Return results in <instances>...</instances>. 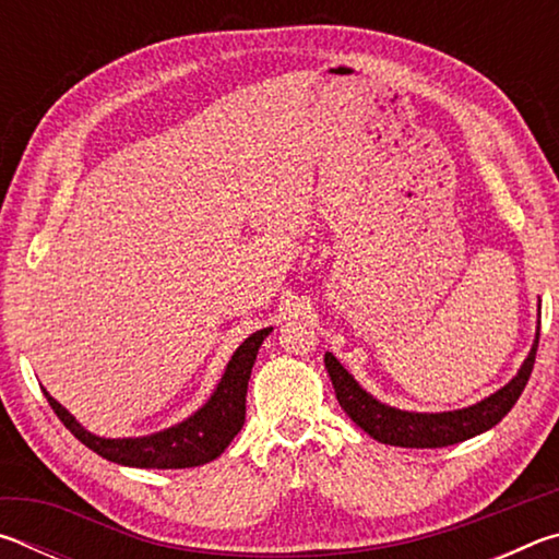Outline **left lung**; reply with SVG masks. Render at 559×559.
Returning a JSON list of instances; mask_svg holds the SVG:
<instances>
[{
    "label": "left lung",
    "instance_id": "1",
    "mask_svg": "<svg viewBox=\"0 0 559 559\" xmlns=\"http://www.w3.org/2000/svg\"><path fill=\"white\" fill-rule=\"evenodd\" d=\"M537 340H540V330L535 333L533 349H530V355L525 357L523 367H520L513 380L506 386H500L496 394L480 400L478 404L456 412L419 414L394 409V406H386L382 402H377L372 394H367L362 386L355 382V377L337 362V357L333 353H325V367L330 380H333L340 406H343L349 419H353L359 429L370 433L372 439L402 449H441L493 429L496 424L513 409V404L518 402V396L523 394L530 380V372H533Z\"/></svg>",
    "mask_w": 559,
    "mask_h": 559
}]
</instances>
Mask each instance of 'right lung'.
<instances>
[{
  "label": "right lung",
  "instance_id": "add662e5",
  "mask_svg": "<svg viewBox=\"0 0 559 559\" xmlns=\"http://www.w3.org/2000/svg\"><path fill=\"white\" fill-rule=\"evenodd\" d=\"M273 328L257 330L236 347L229 365L216 384L214 394L202 409H197L189 419L175 424L165 431L150 433L138 439H103L81 427L53 396L44 390L51 409L63 421L75 439L86 443L98 456L120 466L135 468H192L222 456L231 439L241 431L246 419V390H249L251 367L257 362L259 347Z\"/></svg>",
  "mask_w": 559,
  "mask_h": 559
}]
</instances>
